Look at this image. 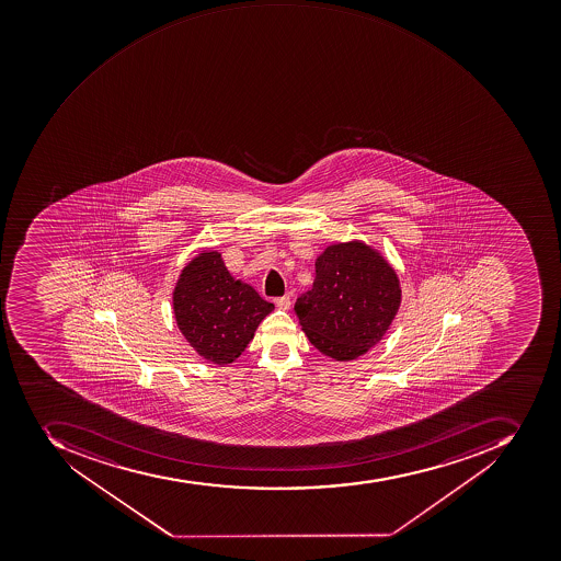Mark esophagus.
<instances>
[{"label":"esophagus","instance_id":"34e87169","mask_svg":"<svg viewBox=\"0 0 561 561\" xmlns=\"http://www.w3.org/2000/svg\"><path fill=\"white\" fill-rule=\"evenodd\" d=\"M276 306H278L279 309L290 308V296L278 297V299H276Z\"/></svg>","mask_w":561,"mask_h":561}]
</instances>
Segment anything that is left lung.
Returning <instances> with one entry per match:
<instances>
[{
  "label": "left lung",
  "mask_w": 561,
  "mask_h": 561,
  "mask_svg": "<svg viewBox=\"0 0 561 561\" xmlns=\"http://www.w3.org/2000/svg\"><path fill=\"white\" fill-rule=\"evenodd\" d=\"M313 288L297 297L299 323L318 352L353 360L379 343L396 318V271L364 243H339L317 259Z\"/></svg>",
  "instance_id": "left-lung-1"
}]
</instances>
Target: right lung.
I'll return each mask as SVG.
<instances>
[{"instance_id": "obj_1", "label": "right lung", "mask_w": 561, "mask_h": 561, "mask_svg": "<svg viewBox=\"0 0 561 561\" xmlns=\"http://www.w3.org/2000/svg\"><path fill=\"white\" fill-rule=\"evenodd\" d=\"M173 306L179 329L197 355L218 365L234 362L274 309L255 288L236 279L217 252L201 253L182 271Z\"/></svg>"}]
</instances>
